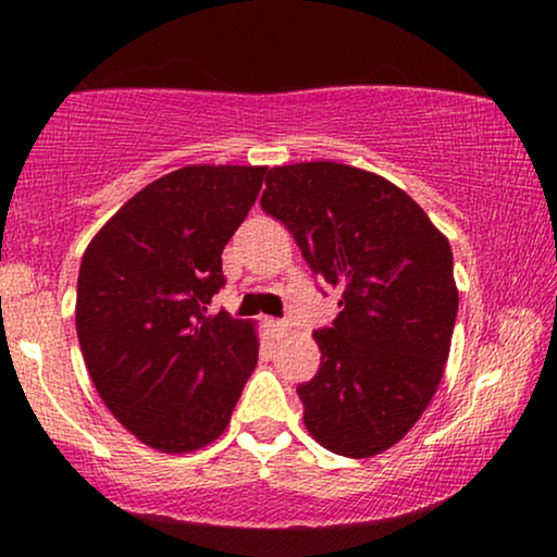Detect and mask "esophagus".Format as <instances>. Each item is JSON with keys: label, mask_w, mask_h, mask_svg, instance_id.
<instances>
[{"label": "esophagus", "mask_w": 557, "mask_h": 557, "mask_svg": "<svg viewBox=\"0 0 557 557\" xmlns=\"http://www.w3.org/2000/svg\"><path fill=\"white\" fill-rule=\"evenodd\" d=\"M269 330L273 334H288V330H292V326H288L286 322H276V319H269Z\"/></svg>", "instance_id": "obj_1"}]
</instances>
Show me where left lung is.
Here are the masks:
<instances>
[{
  "mask_svg": "<svg viewBox=\"0 0 557 557\" xmlns=\"http://www.w3.org/2000/svg\"><path fill=\"white\" fill-rule=\"evenodd\" d=\"M261 208L342 292L334 324L314 332L319 372L296 387L304 425L349 459L387 451L444 377L459 311L448 238L393 182L337 162L273 166Z\"/></svg>",
  "mask_w": 557,
  "mask_h": 557,
  "instance_id": "8db88e82",
  "label": "left lung"
}]
</instances>
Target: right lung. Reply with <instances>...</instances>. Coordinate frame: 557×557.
<instances>
[{
	"instance_id": "add662e5",
	"label": "right lung",
	"mask_w": 557,
	"mask_h": 557,
	"mask_svg": "<svg viewBox=\"0 0 557 557\" xmlns=\"http://www.w3.org/2000/svg\"><path fill=\"white\" fill-rule=\"evenodd\" d=\"M269 166L189 164L139 189L88 243L75 330L113 418L162 454L220 438L258 362V332L208 314L223 248Z\"/></svg>"
}]
</instances>
